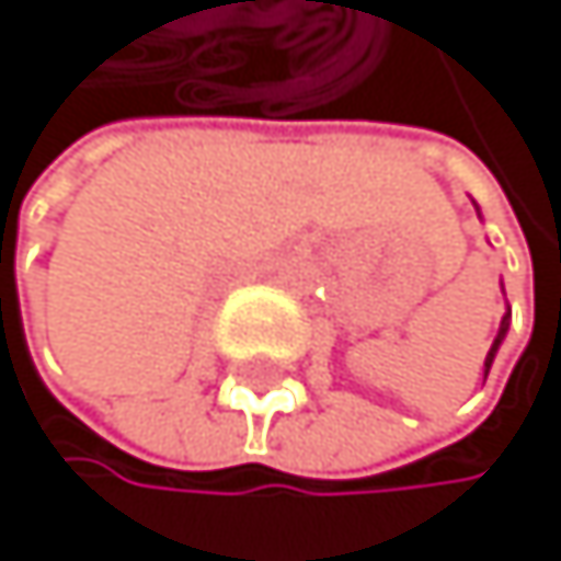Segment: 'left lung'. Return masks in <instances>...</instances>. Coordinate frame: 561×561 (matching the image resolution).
Wrapping results in <instances>:
<instances>
[{"label": "left lung", "instance_id": "left-lung-1", "mask_svg": "<svg viewBox=\"0 0 561 561\" xmlns=\"http://www.w3.org/2000/svg\"><path fill=\"white\" fill-rule=\"evenodd\" d=\"M510 316H503V322H500V333H496V340H493V350H489V357H485V375H489V364H493V357H496V350H500V343H503V336H506V329H510V322H506Z\"/></svg>", "mask_w": 561, "mask_h": 561}]
</instances>
